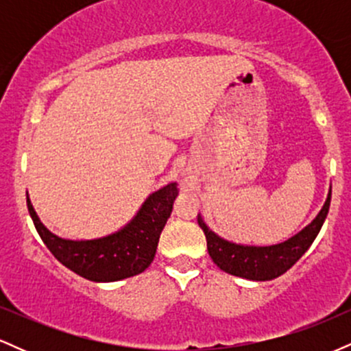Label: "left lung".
<instances>
[{
	"instance_id": "obj_1",
	"label": "left lung",
	"mask_w": 351,
	"mask_h": 351,
	"mask_svg": "<svg viewBox=\"0 0 351 351\" xmlns=\"http://www.w3.org/2000/svg\"><path fill=\"white\" fill-rule=\"evenodd\" d=\"M330 198H332V188L328 189L327 199H325L320 213L312 223L284 243L272 245L232 243V241L224 239V237L216 234L213 229H209L203 216L198 215V224L206 236L209 257L221 271L231 274V276L257 282L276 279V277L287 272L307 252L328 215Z\"/></svg>"
}]
</instances>
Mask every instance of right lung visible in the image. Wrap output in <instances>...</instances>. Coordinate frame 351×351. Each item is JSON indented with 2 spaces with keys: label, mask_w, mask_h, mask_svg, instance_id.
<instances>
[{
  "label": "right lung",
  "mask_w": 351,
  "mask_h": 351,
  "mask_svg": "<svg viewBox=\"0 0 351 351\" xmlns=\"http://www.w3.org/2000/svg\"><path fill=\"white\" fill-rule=\"evenodd\" d=\"M178 196V184L153 191L136 215L120 228L97 239H66L51 232L34 211L26 193L27 209L39 236L60 264L92 282H115L142 274L155 257L156 245Z\"/></svg>",
  "instance_id": "obj_1"
}]
</instances>
